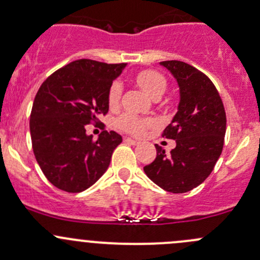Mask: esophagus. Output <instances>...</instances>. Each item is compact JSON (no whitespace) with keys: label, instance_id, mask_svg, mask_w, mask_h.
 Listing matches in <instances>:
<instances>
[{"label":"esophagus","instance_id":"34e87169","mask_svg":"<svg viewBox=\"0 0 260 260\" xmlns=\"http://www.w3.org/2000/svg\"><path fill=\"white\" fill-rule=\"evenodd\" d=\"M124 142L125 143H128V145H133V146H136V145H138V141H136V140H132V138H124Z\"/></svg>","mask_w":260,"mask_h":260}]
</instances>
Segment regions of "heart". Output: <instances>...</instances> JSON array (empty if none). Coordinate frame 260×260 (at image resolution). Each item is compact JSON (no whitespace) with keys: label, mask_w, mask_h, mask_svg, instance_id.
<instances>
[{"label":"heart","mask_w":260,"mask_h":260,"mask_svg":"<svg viewBox=\"0 0 260 260\" xmlns=\"http://www.w3.org/2000/svg\"><path fill=\"white\" fill-rule=\"evenodd\" d=\"M135 81L151 98H161L167 90V79L161 73L154 70H141L135 77ZM122 96V85L119 81H113L107 93V102L109 108L114 109L119 106ZM156 122L152 118H142L133 114H123L117 119L118 128L133 136H141L149 128L154 127Z\"/></svg>","instance_id":"heart-1"}]
</instances>
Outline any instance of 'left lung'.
<instances>
[{
    "instance_id": "left-lung-1",
    "label": "left lung",
    "mask_w": 260,
    "mask_h": 260,
    "mask_svg": "<svg viewBox=\"0 0 260 260\" xmlns=\"http://www.w3.org/2000/svg\"><path fill=\"white\" fill-rule=\"evenodd\" d=\"M159 64L180 86L177 113L162 133L176 141V147L167 154L156 145V158L143 170L161 188L182 193L198 187L214 170L224 146L226 114L219 91L204 73L179 60Z\"/></svg>"
}]
</instances>
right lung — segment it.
<instances>
[{
  "label": "right lung",
  "mask_w": 260,
  "mask_h": 260,
  "mask_svg": "<svg viewBox=\"0 0 260 260\" xmlns=\"http://www.w3.org/2000/svg\"><path fill=\"white\" fill-rule=\"evenodd\" d=\"M125 65L75 60L41 84L31 109V142L41 171L55 187L81 192L108 169L122 136L103 131L94 141L85 125L108 113L107 93Z\"/></svg>",
  "instance_id": "right-lung-1"
}]
</instances>
